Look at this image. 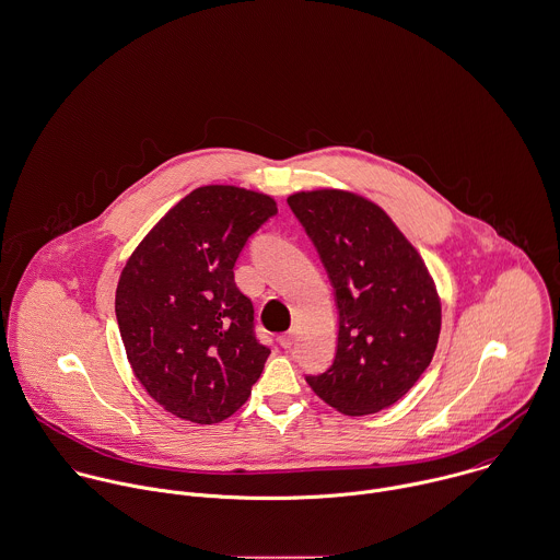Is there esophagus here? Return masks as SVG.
I'll return each mask as SVG.
<instances>
[{
	"label": "esophagus",
	"mask_w": 560,
	"mask_h": 560,
	"mask_svg": "<svg viewBox=\"0 0 560 560\" xmlns=\"http://www.w3.org/2000/svg\"><path fill=\"white\" fill-rule=\"evenodd\" d=\"M278 343L284 348V350H291L293 343H295V335L293 332H284L278 337Z\"/></svg>",
	"instance_id": "obj_1"
}]
</instances>
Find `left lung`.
Listing matches in <instances>:
<instances>
[{"instance_id": "obj_1", "label": "left lung", "mask_w": 560, "mask_h": 560, "mask_svg": "<svg viewBox=\"0 0 560 560\" xmlns=\"http://www.w3.org/2000/svg\"><path fill=\"white\" fill-rule=\"evenodd\" d=\"M335 289L339 337L332 365L306 375L343 415H372L401 399L428 370L441 332L434 282L406 236L370 199L308 190L287 199Z\"/></svg>"}]
</instances>
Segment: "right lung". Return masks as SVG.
Returning a JSON list of instances; mask_svg holds the SVG:
<instances>
[{
    "instance_id": "obj_1",
    "label": "right lung",
    "mask_w": 560,
    "mask_h": 560,
    "mask_svg": "<svg viewBox=\"0 0 560 560\" xmlns=\"http://www.w3.org/2000/svg\"><path fill=\"white\" fill-rule=\"evenodd\" d=\"M278 212L269 195L190 190L126 262L115 313L132 372L172 415L219 423L249 397L271 354L234 282L249 236Z\"/></svg>"
}]
</instances>
